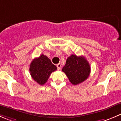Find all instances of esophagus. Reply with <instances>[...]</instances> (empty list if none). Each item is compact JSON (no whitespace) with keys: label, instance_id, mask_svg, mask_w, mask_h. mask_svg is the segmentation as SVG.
Listing matches in <instances>:
<instances>
[{"label":"esophagus","instance_id":"34e87169","mask_svg":"<svg viewBox=\"0 0 121 121\" xmlns=\"http://www.w3.org/2000/svg\"><path fill=\"white\" fill-rule=\"evenodd\" d=\"M57 69H58V70H60L61 68V63H59V64H57Z\"/></svg>","mask_w":121,"mask_h":121}]
</instances>
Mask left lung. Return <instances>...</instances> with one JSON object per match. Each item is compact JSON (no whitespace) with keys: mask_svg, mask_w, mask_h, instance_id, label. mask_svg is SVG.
<instances>
[{"mask_svg":"<svg viewBox=\"0 0 121 121\" xmlns=\"http://www.w3.org/2000/svg\"><path fill=\"white\" fill-rule=\"evenodd\" d=\"M62 71L67 76L71 84L77 85L89 77L90 66L84 57L72 54L67 59Z\"/></svg>","mask_w":121,"mask_h":121,"instance_id":"obj_1","label":"left lung"}]
</instances>
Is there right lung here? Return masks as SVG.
<instances>
[{"instance_id":"right-lung-1","label":"right lung","mask_w":121,"mask_h":121,"mask_svg":"<svg viewBox=\"0 0 121 121\" xmlns=\"http://www.w3.org/2000/svg\"><path fill=\"white\" fill-rule=\"evenodd\" d=\"M57 70V67L44 54L32 61L29 65L31 77L40 85H44L48 79L51 73Z\"/></svg>"}]
</instances>
